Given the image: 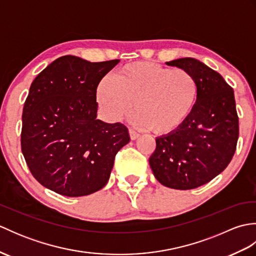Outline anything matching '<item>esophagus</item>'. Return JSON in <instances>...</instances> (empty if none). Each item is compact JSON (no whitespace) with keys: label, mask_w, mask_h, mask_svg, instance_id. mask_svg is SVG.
I'll return each instance as SVG.
<instances>
[{"label":"esophagus","mask_w":256,"mask_h":256,"mask_svg":"<svg viewBox=\"0 0 256 256\" xmlns=\"http://www.w3.org/2000/svg\"><path fill=\"white\" fill-rule=\"evenodd\" d=\"M128 133H130V138H131V140H138L140 135L138 134V133H136L134 131V130H130L128 131Z\"/></svg>","instance_id":"esophagus-1"}]
</instances>
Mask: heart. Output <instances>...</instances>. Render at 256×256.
<instances>
[{
    "label": "heart",
    "mask_w": 256,
    "mask_h": 256,
    "mask_svg": "<svg viewBox=\"0 0 256 256\" xmlns=\"http://www.w3.org/2000/svg\"><path fill=\"white\" fill-rule=\"evenodd\" d=\"M198 82L184 69L148 62L128 64L96 88V100L106 116L118 121L133 108V122L157 134L176 131L192 113ZM134 104H132V102Z\"/></svg>",
    "instance_id": "b5f03b06"
}]
</instances>
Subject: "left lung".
<instances>
[{"label":"left lung","mask_w":256,"mask_h":256,"mask_svg":"<svg viewBox=\"0 0 256 256\" xmlns=\"http://www.w3.org/2000/svg\"><path fill=\"white\" fill-rule=\"evenodd\" d=\"M166 64L194 76L198 98L180 128L156 138L150 165L164 186L194 189L224 172L236 153L238 116L234 91L220 74L197 59L187 57Z\"/></svg>","instance_id":"left-lung-1"}]
</instances>
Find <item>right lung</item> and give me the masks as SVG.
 <instances>
[{
	"mask_svg": "<svg viewBox=\"0 0 256 256\" xmlns=\"http://www.w3.org/2000/svg\"><path fill=\"white\" fill-rule=\"evenodd\" d=\"M118 62L62 56L32 81L22 116L20 146L32 175L44 187L81 197L106 184L130 135L122 123L96 120V88Z\"/></svg>",
	"mask_w": 256,
	"mask_h": 256,
	"instance_id": "obj_1",
	"label": "right lung"
}]
</instances>
